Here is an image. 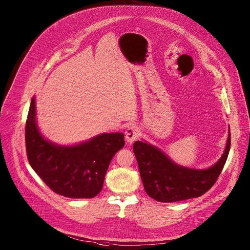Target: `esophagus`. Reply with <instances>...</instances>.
I'll list each match as a JSON object with an SVG mask.
<instances>
[{
  "mask_svg": "<svg viewBox=\"0 0 250 250\" xmlns=\"http://www.w3.org/2000/svg\"><path fill=\"white\" fill-rule=\"evenodd\" d=\"M139 137V130L135 126H130L125 130V140L128 145L133 144V142Z\"/></svg>",
  "mask_w": 250,
  "mask_h": 250,
  "instance_id": "obj_1",
  "label": "esophagus"
}]
</instances>
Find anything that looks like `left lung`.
Returning <instances> with one entry per match:
<instances>
[{
    "instance_id": "1",
    "label": "left lung",
    "mask_w": 250,
    "mask_h": 250,
    "mask_svg": "<svg viewBox=\"0 0 250 250\" xmlns=\"http://www.w3.org/2000/svg\"><path fill=\"white\" fill-rule=\"evenodd\" d=\"M230 148V132L220 160L208 169H191L174 163L159 148L147 142L135 141L133 152L137 160L146 194L161 203L198 198L218 180Z\"/></svg>"
}]
</instances>
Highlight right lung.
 I'll use <instances>...</instances> for the list:
<instances>
[{"label":"right lung","mask_w":250,"mask_h":250,"mask_svg":"<svg viewBox=\"0 0 250 250\" xmlns=\"http://www.w3.org/2000/svg\"><path fill=\"white\" fill-rule=\"evenodd\" d=\"M35 114V98H32L25 123V148L32 169L61 196L73 199L97 196L113 157L125 146V135L103 133L76 146H58L42 136Z\"/></svg>","instance_id":"add662e5"}]
</instances>
